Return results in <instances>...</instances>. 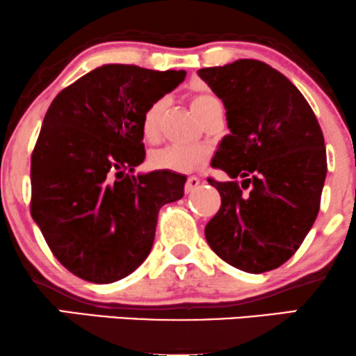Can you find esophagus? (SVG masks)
<instances>
[{
	"mask_svg": "<svg viewBox=\"0 0 356 356\" xmlns=\"http://www.w3.org/2000/svg\"><path fill=\"white\" fill-rule=\"evenodd\" d=\"M199 184H201V179L195 177V175H191V177H187L186 181V186H184V191H186V194H189L195 189V187H199Z\"/></svg>",
	"mask_w": 356,
	"mask_h": 356,
	"instance_id": "34e87169",
	"label": "esophagus"
}]
</instances>
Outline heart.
<instances>
[{
    "instance_id": "heart-1",
    "label": "heart",
    "mask_w": 356,
    "mask_h": 356,
    "mask_svg": "<svg viewBox=\"0 0 356 356\" xmlns=\"http://www.w3.org/2000/svg\"><path fill=\"white\" fill-rule=\"evenodd\" d=\"M219 104L216 97L207 95V93H197L192 95L189 100L191 110L194 115L201 120L206 112L212 105ZM165 100H155L145 108L140 122L142 138L147 144H155L159 142L162 134V117H164ZM207 161V150L204 147H192V149H184V147H164V149L154 150L149 155V164L155 170H165V172L186 174L194 172L201 169Z\"/></svg>"
}]
</instances>
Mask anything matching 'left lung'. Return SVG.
<instances>
[{
    "instance_id": "left-lung-1",
    "label": "left lung",
    "mask_w": 356,
    "mask_h": 356,
    "mask_svg": "<svg viewBox=\"0 0 356 356\" xmlns=\"http://www.w3.org/2000/svg\"><path fill=\"white\" fill-rule=\"evenodd\" d=\"M199 76L222 100L231 130L212 167L244 179H207L220 207L204 234L231 266L271 271L300 249L320 211L328 169L321 127L300 90L264 61L236 60Z\"/></svg>"
}]
</instances>
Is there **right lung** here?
<instances>
[{"mask_svg":"<svg viewBox=\"0 0 356 356\" xmlns=\"http://www.w3.org/2000/svg\"><path fill=\"white\" fill-rule=\"evenodd\" d=\"M186 79L104 65L51 102L31 154V218L53 256L90 283L107 284L149 256L161 207L184 195L186 177L130 175L145 159V108Z\"/></svg>","mask_w":356,"mask_h":356,"instance_id":"right-lung-1","label":"right lung"}]
</instances>
